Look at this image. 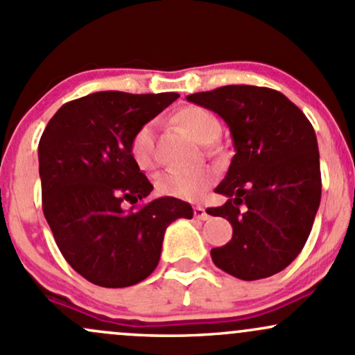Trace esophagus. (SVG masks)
Masks as SVG:
<instances>
[{"label":"esophagus","mask_w":355,"mask_h":355,"mask_svg":"<svg viewBox=\"0 0 355 355\" xmlns=\"http://www.w3.org/2000/svg\"><path fill=\"white\" fill-rule=\"evenodd\" d=\"M193 216H196L197 219H200V220H207L209 219L207 210L202 207V205H197V207H193Z\"/></svg>","instance_id":"obj_1"}]
</instances>
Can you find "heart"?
<instances>
[{"instance_id":"1","label":"heart","mask_w":355,"mask_h":355,"mask_svg":"<svg viewBox=\"0 0 355 355\" xmlns=\"http://www.w3.org/2000/svg\"><path fill=\"white\" fill-rule=\"evenodd\" d=\"M175 119L184 126L198 143L209 145L220 133V124L212 112L198 106H187L175 114ZM130 153L141 170H150L155 163L153 124H145L136 131L131 139ZM210 170H170L158 180V190L163 196L193 200L198 198L212 184Z\"/></svg>"}]
</instances>
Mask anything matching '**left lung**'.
Masks as SVG:
<instances>
[{
    "label": "left lung",
    "instance_id": "obj_1",
    "mask_svg": "<svg viewBox=\"0 0 355 355\" xmlns=\"http://www.w3.org/2000/svg\"><path fill=\"white\" fill-rule=\"evenodd\" d=\"M219 114L231 131L234 157L207 209L232 225V239L210 251L214 264L244 279L268 278L300 254L322 196L320 155L313 126L275 89L224 85L187 96Z\"/></svg>",
    "mask_w": 355,
    "mask_h": 355
}]
</instances>
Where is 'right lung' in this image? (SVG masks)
Here are the masks:
<instances>
[{"label": "right lung", "instance_id": "obj_1", "mask_svg": "<svg viewBox=\"0 0 355 355\" xmlns=\"http://www.w3.org/2000/svg\"><path fill=\"white\" fill-rule=\"evenodd\" d=\"M177 92H94L53 114L38 143L45 219L67 263L87 282L124 288L148 278L173 220L192 219V205L159 197L128 211L153 185L130 153L131 139ZM135 207V205H134Z\"/></svg>", "mask_w": 355, "mask_h": 355}]
</instances>
